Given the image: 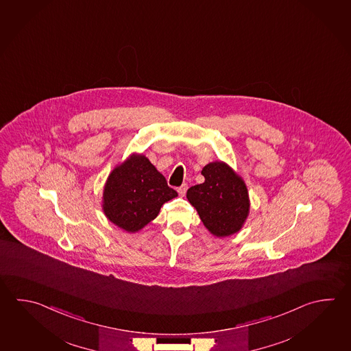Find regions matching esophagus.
Instances as JSON below:
<instances>
[{
    "instance_id": "obj_1",
    "label": "esophagus",
    "mask_w": 351,
    "mask_h": 351,
    "mask_svg": "<svg viewBox=\"0 0 351 351\" xmlns=\"http://www.w3.org/2000/svg\"><path fill=\"white\" fill-rule=\"evenodd\" d=\"M186 191H187V185H186V184H182V185L180 186L179 189H178L180 196H185Z\"/></svg>"
}]
</instances>
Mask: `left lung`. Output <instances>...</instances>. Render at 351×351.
Masks as SVG:
<instances>
[{"label": "left lung", "mask_w": 351, "mask_h": 351, "mask_svg": "<svg viewBox=\"0 0 351 351\" xmlns=\"http://www.w3.org/2000/svg\"><path fill=\"white\" fill-rule=\"evenodd\" d=\"M201 173L205 182L191 186L186 196L206 228L217 237L239 232L250 211L243 180L221 161L206 165Z\"/></svg>", "instance_id": "left-lung-1"}]
</instances>
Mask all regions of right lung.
Instances as JSON below:
<instances>
[{"label":"right lung","instance_id":"obj_1","mask_svg":"<svg viewBox=\"0 0 351 351\" xmlns=\"http://www.w3.org/2000/svg\"><path fill=\"white\" fill-rule=\"evenodd\" d=\"M178 196L144 155H134L112 170L104 187V213L114 225L136 232L155 219L166 201Z\"/></svg>","mask_w":351,"mask_h":351}]
</instances>
